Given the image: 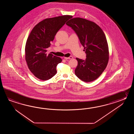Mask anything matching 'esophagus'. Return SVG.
I'll return each mask as SVG.
<instances>
[{"label": "esophagus", "instance_id": "esophagus-1", "mask_svg": "<svg viewBox=\"0 0 134 134\" xmlns=\"http://www.w3.org/2000/svg\"><path fill=\"white\" fill-rule=\"evenodd\" d=\"M66 60H68V59H72L73 58V57H65L64 58Z\"/></svg>", "mask_w": 134, "mask_h": 134}]
</instances>
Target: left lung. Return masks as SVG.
<instances>
[{
    "instance_id": "left-lung-1",
    "label": "left lung",
    "mask_w": 134,
    "mask_h": 134,
    "mask_svg": "<svg viewBox=\"0 0 134 134\" xmlns=\"http://www.w3.org/2000/svg\"><path fill=\"white\" fill-rule=\"evenodd\" d=\"M66 24L76 32L86 54L85 60L76 58V75L86 82L96 80L105 70L109 58L104 33L97 24L81 18H72Z\"/></svg>"
}]
</instances>
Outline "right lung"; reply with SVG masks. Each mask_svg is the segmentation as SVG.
Returning a JSON list of instances; mask_svg holds the SVG:
<instances>
[{
    "mask_svg": "<svg viewBox=\"0 0 134 134\" xmlns=\"http://www.w3.org/2000/svg\"><path fill=\"white\" fill-rule=\"evenodd\" d=\"M71 15L47 18L34 26L29 35L25 48V60L30 70L38 79L46 80L57 72L56 67L62 59L46 53L50 42Z\"/></svg>",
    "mask_w": 134,
    "mask_h": 134,
    "instance_id": "right-lung-1",
    "label": "right lung"
}]
</instances>
